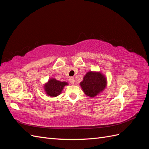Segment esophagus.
Segmentation results:
<instances>
[{
	"instance_id": "obj_1",
	"label": "esophagus",
	"mask_w": 149,
	"mask_h": 149,
	"mask_svg": "<svg viewBox=\"0 0 149 149\" xmlns=\"http://www.w3.org/2000/svg\"><path fill=\"white\" fill-rule=\"evenodd\" d=\"M69 81H70V83L72 84H73L74 83V78H73V77L70 78L69 79Z\"/></svg>"
}]
</instances>
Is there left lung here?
Returning <instances> with one entry per match:
<instances>
[{
    "label": "left lung",
    "mask_w": 149,
    "mask_h": 149,
    "mask_svg": "<svg viewBox=\"0 0 149 149\" xmlns=\"http://www.w3.org/2000/svg\"><path fill=\"white\" fill-rule=\"evenodd\" d=\"M106 77L100 72L89 71L80 83L83 92L86 95L91 97L96 96L102 92L106 87Z\"/></svg>",
    "instance_id": "1"
}]
</instances>
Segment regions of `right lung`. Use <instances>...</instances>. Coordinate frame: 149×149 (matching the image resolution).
<instances>
[{
    "label": "right lung",
    "mask_w": 149,
    "mask_h": 149,
    "mask_svg": "<svg viewBox=\"0 0 149 149\" xmlns=\"http://www.w3.org/2000/svg\"><path fill=\"white\" fill-rule=\"evenodd\" d=\"M68 84L66 82H61L55 78H51L45 84L44 89L48 96L56 97L61 94L63 89Z\"/></svg>",
    "instance_id": "1"
}]
</instances>
